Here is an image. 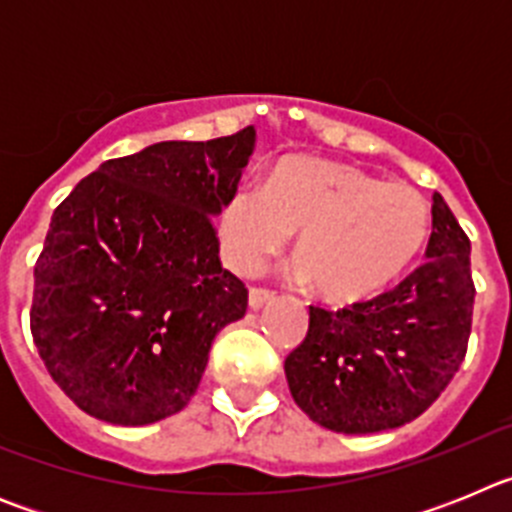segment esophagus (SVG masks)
Instances as JSON below:
<instances>
[{
	"mask_svg": "<svg viewBox=\"0 0 512 512\" xmlns=\"http://www.w3.org/2000/svg\"><path fill=\"white\" fill-rule=\"evenodd\" d=\"M271 300H274V292H269V289L253 287L251 292H248V307H251V310H261V307L269 305Z\"/></svg>",
	"mask_w": 512,
	"mask_h": 512,
	"instance_id": "34e87169",
	"label": "esophagus"
}]
</instances>
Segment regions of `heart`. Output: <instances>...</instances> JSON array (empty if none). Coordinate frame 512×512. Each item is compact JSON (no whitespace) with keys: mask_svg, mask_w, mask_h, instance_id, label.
Returning a JSON list of instances; mask_svg holds the SVG:
<instances>
[{"mask_svg":"<svg viewBox=\"0 0 512 512\" xmlns=\"http://www.w3.org/2000/svg\"><path fill=\"white\" fill-rule=\"evenodd\" d=\"M431 212L410 184L382 182L348 164L282 158L269 182H243L220 212V246L238 274L297 241V277L330 302L379 295L418 256Z\"/></svg>","mask_w":512,"mask_h":512,"instance_id":"obj_1","label":"heart"}]
</instances>
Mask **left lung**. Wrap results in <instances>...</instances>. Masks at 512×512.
I'll return each instance as SVG.
<instances>
[{
	"label": "left lung",
	"instance_id": "1",
	"mask_svg": "<svg viewBox=\"0 0 512 512\" xmlns=\"http://www.w3.org/2000/svg\"><path fill=\"white\" fill-rule=\"evenodd\" d=\"M431 215L425 261L395 289L338 312L310 307L284 374L312 423L354 436L392 431L431 408L459 372L472 330V246L438 192Z\"/></svg>",
	"mask_w": 512,
	"mask_h": 512
}]
</instances>
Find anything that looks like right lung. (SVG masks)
I'll return each mask as SVG.
<instances>
[{
	"instance_id": "add662e5",
	"label": "right lung",
	"mask_w": 512,
	"mask_h": 512,
	"mask_svg": "<svg viewBox=\"0 0 512 512\" xmlns=\"http://www.w3.org/2000/svg\"><path fill=\"white\" fill-rule=\"evenodd\" d=\"M253 148V125L207 143H153L104 161L56 207L30 330L84 413L148 425L187 408L215 336L246 315L248 289L220 264L212 217Z\"/></svg>"
}]
</instances>
